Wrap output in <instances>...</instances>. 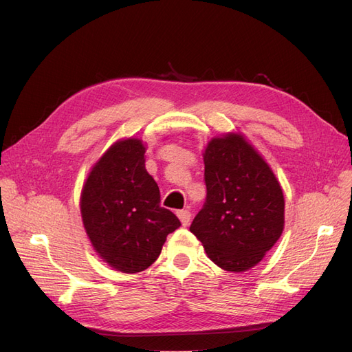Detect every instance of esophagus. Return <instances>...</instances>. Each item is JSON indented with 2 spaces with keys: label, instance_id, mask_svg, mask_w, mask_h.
I'll list each match as a JSON object with an SVG mask.
<instances>
[{
  "label": "esophagus",
  "instance_id": "obj_1",
  "mask_svg": "<svg viewBox=\"0 0 352 352\" xmlns=\"http://www.w3.org/2000/svg\"><path fill=\"white\" fill-rule=\"evenodd\" d=\"M177 217L182 223V226H188L189 221H190V212L188 210H179L177 211Z\"/></svg>",
  "mask_w": 352,
  "mask_h": 352
}]
</instances>
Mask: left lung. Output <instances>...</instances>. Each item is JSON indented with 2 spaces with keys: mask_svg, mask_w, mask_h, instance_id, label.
Here are the masks:
<instances>
[{
  "mask_svg": "<svg viewBox=\"0 0 352 352\" xmlns=\"http://www.w3.org/2000/svg\"><path fill=\"white\" fill-rule=\"evenodd\" d=\"M202 157L207 199L189 230L220 269L247 272L282 235V186L263 155L239 132L211 138Z\"/></svg>",
  "mask_w": 352,
  "mask_h": 352,
  "instance_id": "left-lung-1",
  "label": "left lung"
}]
</instances>
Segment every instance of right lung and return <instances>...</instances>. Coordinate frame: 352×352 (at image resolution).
Wrapping results in <instances>:
<instances>
[{"label":"right lung","mask_w":352,"mask_h":352,"mask_svg":"<svg viewBox=\"0 0 352 352\" xmlns=\"http://www.w3.org/2000/svg\"><path fill=\"white\" fill-rule=\"evenodd\" d=\"M138 138L116 141L91 168L80 194L83 228L104 263L138 273L158 258L180 221L160 206V189L145 168Z\"/></svg>","instance_id":"add662e5"}]
</instances>
